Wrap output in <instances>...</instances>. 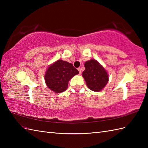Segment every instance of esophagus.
I'll use <instances>...</instances> for the list:
<instances>
[{
    "instance_id": "34e87169",
    "label": "esophagus",
    "mask_w": 148,
    "mask_h": 148,
    "mask_svg": "<svg viewBox=\"0 0 148 148\" xmlns=\"http://www.w3.org/2000/svg\"><path fill=\"white\" fill-rule=\"evenodd\" d=\"M77 70H78V71H79V74H81V68H78V69H77Z\"/></svg>"
}]
</instances>
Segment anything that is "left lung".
Instances as JSON below:
<instances>
[{
  "instance_id": "obj_1",
  "label": "left lung",
  "mask_w": 148,
  "mask_h": 148,
  "mask_svg": "<svg viewBox=\"0 0 148 148\" xmlns=\"http://www.w3.org/2000/svg\"><path fill=\"white\" fill-rule=\"evenodd\" d=\"M85 70L83 72V76L87 86L94 92L102 90L108 82V74L102 65L95 60H90L84 64Z\"/></svg>"
}]
</instances>
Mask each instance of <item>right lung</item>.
I'll use <instances>...</instances> for the list:
<instances>
[{
	"mask_svg": "<svg viewBox=\"0 0 148 148\" xmlns=\"http://www.w3.org/2000/svg\"><path fill=\"white\" fill-rule=\"evenodd\" d=\"M77 74L79 71L72 64L59 60L48 67L45 81L50 90L55 93H61L67 88L69 81Z\"/></svg>",
	"mask_w": 148,
	"mask_h": 148,
	"instance_id": "right-lung-1",
	"label": "right lung"
}]
</instances>
